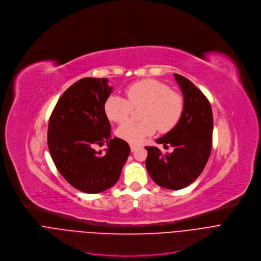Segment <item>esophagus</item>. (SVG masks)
I'll return each mask as SVG.
<instances>
[{
	"instance_id": "34e87169",
	"label": "esophagus",
	"mask_w": 261,
	"mask_h": 261,
	"mask_svg": "<svg viewBox=\"0 0 261 261\" xmlns=\"http://www.w3.org/2000/svg\"><path fill=\"white\" fill-rule=\"evenodd\" d=\"M139 148V145H136V144H130V150L132 152H135L137 149Z\"/></svg>"
}]
</instances>
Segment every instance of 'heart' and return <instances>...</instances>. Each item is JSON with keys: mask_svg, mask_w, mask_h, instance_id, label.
<instances>
[{"mask_svg": "<svg viewBox=\"0 0 261 261\" xmlns=\"http://www.w3.org/2000/svg\"><path fill=\"white\" fill-rule=\"evenodd\" d=\"M126 98L111 94L103 103L106 116L114 122L126 120L133 107L143 106L142 121H126L116 130L117 136L130 143L139 144L152 136L156 128L161 133L171 132L180 121L184 112V98L171 91L170 87L155 79H143L125 89Z\"/></svg>", "mask_w": 261, "mask_h": 261, "instance_id": "heart-1", "label": "heart"}]
</instances>
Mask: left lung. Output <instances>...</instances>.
<instances>
[{
    "mask_svg": "<svg viewBox=\"0 0 261 261\" xmlns=\"http://www.w3.org/2000/svg\"><path fill=\"white\" fill-rule=\"evenodd\" d=\"M183 98L184 112L179 123L156 143L174 147L164 155L158 147L148 151L146 168L152 180L162 187L182 189L191 184L204 169L212 150L213 113L210 101L187 78L174 74Z\"/></svg>",
    "mask_w": 261,
    "mask_h": 261,
    "instance_id": "1",
    "label": "left lung"
}]
</instances>
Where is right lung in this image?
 <instances>
[{
    "label": "right lung",
    "instance_id": "obj_1",
    "mask_svg": "<svg viewBox=\"0 0 261 261\" xmlns=\"http://www.w3.org/2000/svg\"><path fill=\"white\" fill-rule=\"evenodd\" d=\"M107 78H83L60 97L48 124V148L61 175L76 189L98 193L119 179L130 148L111 138L103 103L112 92ZM106 142L105 152L94 147Z\"/></svg>",
    "mask_w": 261,
    "mask_h": 261
}]
</instances>
